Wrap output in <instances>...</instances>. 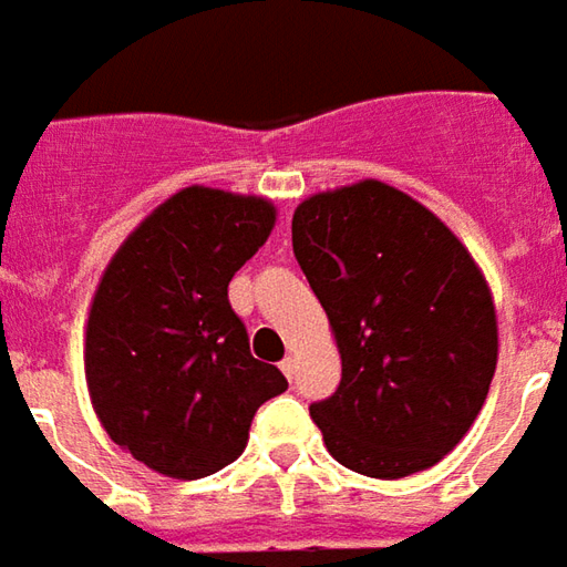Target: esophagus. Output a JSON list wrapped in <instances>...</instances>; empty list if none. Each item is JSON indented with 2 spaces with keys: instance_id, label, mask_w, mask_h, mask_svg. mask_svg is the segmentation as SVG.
<instances>
[{
  "instance_id": "34e87169",
  "label": "esophagus",
  "mask_w": 567,
  "mask_h": 567,
  "mask_svg": "<svg viewBox=\"0 0 567 567\" xmlns=\"http://www.w3.org/2000/svg\"><path fill=\"white\" fill-rule=\"evenodd\" d=\"M280 371L287 374V381H292V374H296V359H292V355H287V359L280 362Z\"/></svg>"
}]
</instances>
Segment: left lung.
I'll list each match as a JSON object with an SVG mask.
<instances>
[{"instance_id": "left-lung-1", "label": "left lung", "mask_w": 567, "mask_h": 567, "mask_svg": "<svg viewBox=\"0 0 567 567\" xmlns=\"http://www.w3.org/2000/svg\"><path fill=\"white\" fill-rule=\"evenodd\" d=\"M292 252L343 362L337 393L311 405L328 452L381 481L434 468L481 415L499 355L465 243L409 193L359 181L296 205Z\"/></svg>"}]
</instances>
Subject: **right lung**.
<instances>
[{"label": "right lung", "instance_id": "1", "mask_svg": "<svg viewBox=\"0 0 567 567\" xmlns=\"http://www.w3.org/2000/svg\"><path fill=\"white\" fill-rule=\"evenodd\" d=\"M265 196L184 186L152 208L99 277L83 337L86 390L105 434L174 481L246 450L258 405L287 390L252 359L227 284L271 237Z\"/></svg>", "mask_w": 567, "mask_h": 567}]
</instances>
